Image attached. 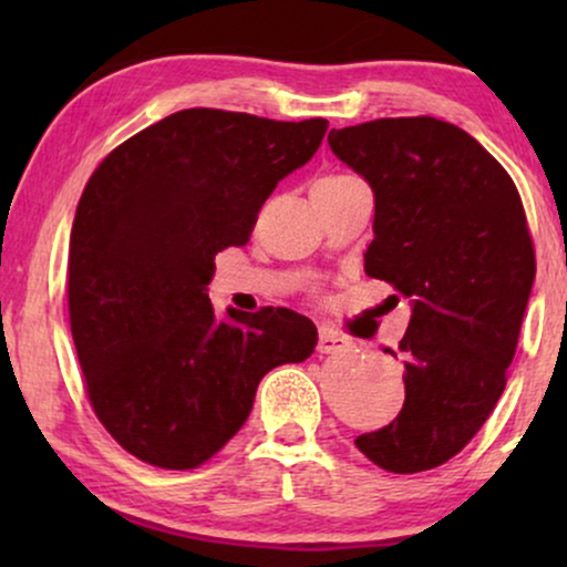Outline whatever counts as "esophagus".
I'll list each match as a JSON object with an SVG mask.
<instances>
[{"instance_id": "obj_1", "label": "esophagus", "mask_w": 567, "mask_h": 567, "mask_svg": "<svg viewBox=\"0 0 567 567\" xmlns=\"http://www.w3.org/2000/svg\"><path fill=\"white\" fill-rule=\"evenodd\" d=\"M348 340L330 328H320V340H317V351L320 353H338L340 348H346Z\"/></svg>"}]
</instances>
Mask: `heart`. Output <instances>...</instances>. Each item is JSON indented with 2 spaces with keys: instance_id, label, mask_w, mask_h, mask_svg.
<instances>
[{
  "instance_id": "1",
  "label": "heart",
  "mask_w": 567,
  "mask_h": 567,
  "mask_svg": "<svg viewBox=\"0 0 567 567\" xmlns=\"http://www.w3.org/2000/svg\"><path fill=\"white\" fill-rule=\"evenodd\" d=\"M343 181H351V175H324L315 185H336V183H343Z\"/></svg>"
}]
</instances>
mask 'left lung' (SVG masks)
I'll return each instance as SVG.
<instances>
[{"label":"left lung","mask_w":567,"mask_h":567,"mask_svg":"<svg viewBox=\"0 0 567 567\" xmlns=\"http://www.w3.org/2000/svg\"><path fill=\"white\" fill-rule=\"evenodd\" d=\"M328 144L374 190L363 270L413 309L390 351L405 363V405L355 446L386 472L433 470L470 444L506 386L537 274L522 198L477 138L431 115L332 128Z\"/></svg>","instance_id":"1"}]
</instances>
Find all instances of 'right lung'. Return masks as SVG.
<instances>
[{
  "label": "right lung",
  "instance_id": "obj_1",
  "mask_svg": "<svg viewBox=\"0 0 567 567\" xmlns=\"http://www.w3.org/2000/svg\"><path fill=\"white\" fill-rule=\"evenodd\" d=\"M328 121L188 107L92 173L69 239V322L92 410L136 460L193 470L250 415L260 379L312 355L305 315H214L216 252L245 245L278 181Z\"/></svg>",
  "mask_w": 567,
  "mask_h": 567
}]
</instances>
